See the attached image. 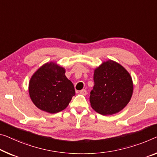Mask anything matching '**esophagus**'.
Masks as SVG:
<instances>
[{"mask_svg":"<svg viewBox=\"0 0 157 157\" xmlns=\"http://www.w3.org/2000/svg\"><path fill=\"white\" fill-rule=\"evenodd\" d=\"M79 93H80V94H81V95H86L87 91L85 90V89H83V90L79 91Z\"/></svg>","mask_w":157,"mask_h":157,"instance_id":"obj_1","label":"esophagus"}]
</instances>
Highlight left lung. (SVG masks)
Masks as SVG:
<instances>
[{
  "label": "left lung",
  "mask_w": 157,
  "mask_h": 157,
  "mask_svg": "<svg viewBox=\"0 0 157 157\" xmlns=\"http://www.w3.org/2000/svg\"><path fill=\"white\" fill-rule=\"evenodd\" d=\"M95 85L90 102L93 109L102 115L117 114L128 105L132 95L131 75L117 62L107 60L94 70Z\"/></svg>",
  "instance_id": "1"
}]
</instances>
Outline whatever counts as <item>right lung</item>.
Listing matches in <instances>:
<instances>
[{
	"label": "right lung",
	"instance_id": "add662e5",
	"mask_svg": "<svg viewBox=\"0 0 157 157\" xmlns=\"http://www.w3.org/2000/svg\"><path fill=\"white\" fill-rule=\"evenodd\" d=\"M33 103L40 110L55 114L64 110L75 95L65 69L55 62H48L33 74L29 84Z\"/></svg>",
	"mask_w": 157,
	"mask_h": 157
}]
</instances>
